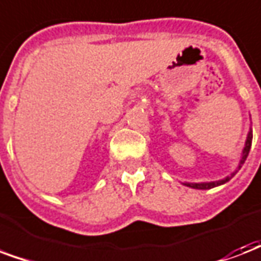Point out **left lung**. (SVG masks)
Wrapping results in <instances>:
<instances>
[{
    "instance_id": "1",
    "label": "left lung",
    "mask_w": 261,
    "mask_h": 261,
    "mask_svg": "<svg viewBox=\"0 0 261 261\" xmlns=\"http://www.w3.org/2000/svg\"><path fill=\"white\" fill-rule=\"evenodd\" d=\"M252 138H253V134H252V130H250L249 134H248V138H246L245 148H244V150H242V157H241V160H240V164H238V170L241 168L242 164L245 163L246 157H248V154H249L250 146H252ZM237 171H234V172H232L230 176H227V178L220 179V180H215V182H204V184H184V185H186V186H189V188H193V189H201V190H206V189L216 188V186H220V185H223V184H226V182H228V180H230V179H231L232 176L237 174Z\"/></svg>"
}]
</instances>
